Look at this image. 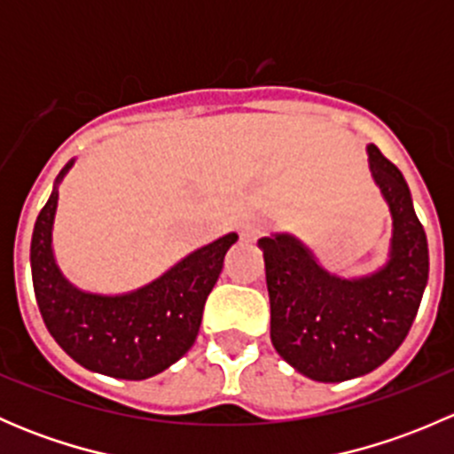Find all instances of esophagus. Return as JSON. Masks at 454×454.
I'll return each instance as SVG.
<instances>
[{"label": "esophagus", "mask_w": 454, "mask_h": 454, "mask_svg": "<svg viewBox=\"0 0 454 454\" xmlns=\"http://www.w3.org/2000/svg\"><path fill=\"white\" fill-rule=\"evenodd\" d=\"M268 231H270L268 222H263V219H253V222L244 223V228H241V239L256 241L259 237H263Z\"/></svg>", "instance_id": "esophagus-1"}]
</instances>
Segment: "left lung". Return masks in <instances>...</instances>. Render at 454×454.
I'll use <instances>...</instances> for the list:
<instances>
[{
	"mask_svg": "<svg viewBox=\"0 0 454 454\" xmlns=\"http://www.w3.org/2000/svg\"><path fill=\"white\" fill-rule=\"evenodd\" d=\"M367 151L393 217L384 268L363 278H340L320 268L296 237L259 239L274 349L318 382L358 378L387 363L409 336L428 281V241L409 184L378 146Z\"/></svg>",
	"mask_w": 454,
	"mask_h": 454,
	"instance_id": "1",
	"label": "left lung"
}]
</instances>
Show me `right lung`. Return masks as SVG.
<instances>
[{
	"label": "right lung",
	"instance_id": "right-lung-1",
	"mask_svg": "<svg viewBox=\"0 0 454 454\" xmlns=\"http://www.w3.org/2000/svg\"><path fill=\"white\" fill-rule=\"evenodd\" d=\"M72 164L74 160L59 173L32 231V286L45 327L70 358L96 373L122 380L162 373L193 347L204 303L237 235L219 237L129 294L79 290L63 277L52 254L59 182Z\"/></svg>",
	"mask_w": 454,
	"mask_h": 454
}]
</instances>
